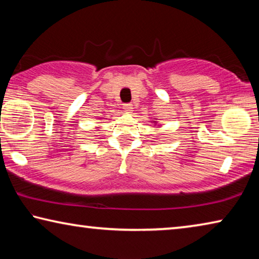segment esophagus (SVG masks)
<instances>
[{
  "mask_svg": "<svg viewBox=\"0 0 259 259\" xmlns=\"http://www.w3.org/2000/svg\"><path fill=\"white\" fill-rule=\"evenodd\" d=\"M123 108H124V111L125 112H128V113H130L131 111H133V104H123Z\"/></svg>",
  "mask_w": 259,
  "mask_h": 259,
  "instance_id": "obj_1",
  "label": "esophagus"
}]
</instances>
